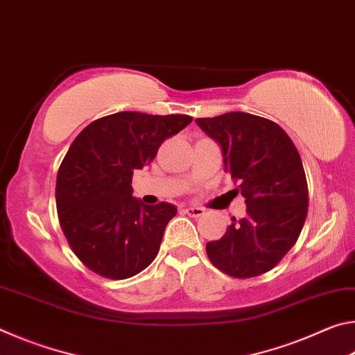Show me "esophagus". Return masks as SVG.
<instances>
[{
    "label": "esophagus",
    "mask_w": 355,
    "mask_h": 355,
    "mask_svg": "<svg viewBox=\"0 0 355 355\" xmlns=\"http://www.w3.org/2000/svg\"><path fill=\"white\" fill-rule=\"evenodd\" d=\"M183 211L188 216H191V218H200V216L205 214V209L200 207H186Z\"/></svg>",
    "instance_id": "34e87169"
}]
</instances>
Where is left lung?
Wrapping results in <instances>:
<instances>
[{
    "mask_svg": "<svg viewBox=\"0 0 355 355\" xmlns=\"http://www.w3.org/2000/svg\"><path fill=\"white\" fill-rule=\"evenodd\" d=\"M224 153L225 172L245 199V216L218 241L207 244L209 261L227 275L250 279L279 264L302 230L309 186L296 146L272 120L248 112L196 119Z\"/></svg>",
    "mask_w": 355,
    "mask_h": 355,
    "instance_id": "left-lung-1",
    "label": "left lung"
}]
</instances>
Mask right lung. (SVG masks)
Returning a JSON list of instances; mask_svg holds the SVG:
<instances>
[{
  "label": "right lung",
  "instance_id": "obj_1",
  "mask_svg": "<svg viewBox=\"0 0 355 355\" xmlns=\"http://www.w3.org/2000/svg\"><path fill=\"white\" fill-rule=\"evenodd\" d=\"M191 122L184 114L123 111L94 120L71 142L58 171V218L70 249L92 272L123 280L158 255L177 208L144 205L133 197L131 180L164 139Z\"/></svg>",
  "mask_w": 355,
  "mask_h": 355
}]
</instances>
